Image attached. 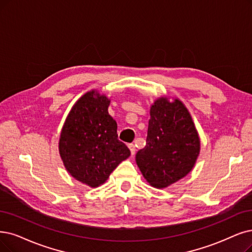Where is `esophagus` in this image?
<instances>
[{"label":"esophagus","instance_id":"34e87169","mask_svg":"<svg viewBox=\"0 0 252 252\" xmlns=\"http://www.w3.org/2000/svg\"><path fill=\"white\" fill-rule=\"evenodd\" d=\"M128 148H129V150H130V152H131V155H134V153H135V146L133 145V144H129L128 145Z\"/></svg>","mask_w":252,"mask_h":252}]
</instances>
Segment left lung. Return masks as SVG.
Segmentation results:
<instances>
[{
	"instance_id": "obj_1",
	"label": "left lung",
	"mask_w": 252,
	"mask_h": 252,
	"mask_svg": "<svg viewBox=\"0 0 252 252\" xmlns=\"http://www.w3.org/2000/svg\"><path fill=\"white\" fill-rule=\"evenodd\" d=\"M146 147L136 153L144 178L164 188L188 175L199 154L200 142L188 109L182 101L161 97L150 109Z\"/></svg>"
}]
</instances>
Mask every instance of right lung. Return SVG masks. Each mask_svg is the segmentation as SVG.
<instances>
[{
  "label": "right lung",
  "mask_w": 252,
  "mask_h": 252,
  "mask_svg": "<svg viewBox=\"0 0 252 252\" xmlns=\"http://www.w3.org/2000/svg\"><path fill=\"white\" fill-rule=\"evenodd\" d=\"M109 103L95 90L87 92L70 110L60 136L59 152L67 172L92 188L103 184L130 156L127 146L118 139Z\"/></svg>",
  "instance_id": "right-lung-1"
}]
</instances>
